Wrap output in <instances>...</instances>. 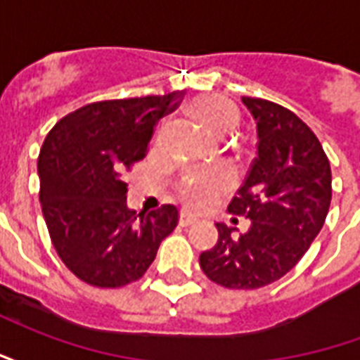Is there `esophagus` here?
<instances>
[{"label":"esophagus","mask_w":360,"mask_h":360,"mask_svg":"<svg viewBox=\"0 0 360 360\" xmlns=\"http://www.w3.org/2000/svg\"><path fill=\"white\" fill-rule=\"evenodd\" d=\"M195 221H196L195 216H191V214H185V212H183V214H181V218H179V226L188 227V226H193V224H195Z\"/></svg>","instance_id":"34e87169"}]
</instances>
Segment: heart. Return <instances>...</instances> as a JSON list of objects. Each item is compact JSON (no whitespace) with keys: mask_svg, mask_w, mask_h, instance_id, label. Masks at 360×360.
<instances>
[{"mask_svg":"<svg viewBox=\"0 0 360 360\" xmlns=\"http://www.w3.org/2000/svg\"><path fill=\"white\" fill-rule=\"evenodd\" d=\"M187 115L198 129L210 136L221 139L233 131L241 121V111L231 100L221 96H198L185 105ZM229 187V179L219 172L188 173L181 181V196L187 208L202 212L210 208Z\"/></svg>","mask_w":360,"mask_h":360,"instance_id":"b5f03b06","label":"heart"}]
</instances>
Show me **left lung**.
<instances>
[{"label": "left lung", "mask_w": 360, "mask_h": 360, "mask_svg": "<svg viewBox=\"0 0 360 360\" xmlns=\"http://www.w3.org/2000/svg\"><path fill=\"white\" fill-rule=\"evenodd\" d=\"M257 121V158L229 214L250 219L247 233L216 224L218 243L200 268L227 289H258L283 278L324 226L332 202V169L310 127L279 103L243 96Z\"/></svg>", "instance_id": "left-lung-1"}]
</instances>
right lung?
<instances>
[{
  "label": "right lung",
  "mask_w": 360,
  "mask_h": 360,
  "mask_svg": "<svg viewBox=\"0 0 360 360\" xmlns=\"http://www.w3.org/2000/svg\"><path fill=\"white\" fill-rule=\"evenodd\" d=\"M181 98L175 90L86 103L46 136L38 156L44 219L59 258L84 283L108 289L141 279L177 227L173 204L131 210L123 173L146 156L154 127Z\"/></svg>",
  "instance_id": "add662e5"
}]
</instances>
